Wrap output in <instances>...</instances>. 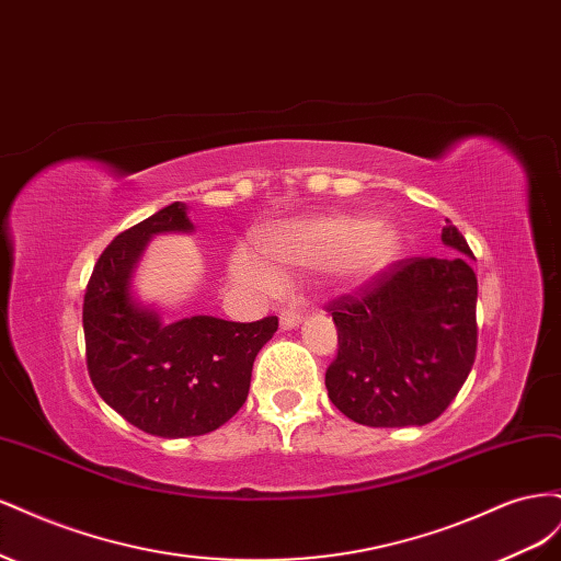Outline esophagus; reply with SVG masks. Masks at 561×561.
<instances>
[{"mask_svg":"<svg viewBox=\"0 0 561 561\" xmlns=\"http://www.w3.org/2000/svg\"><path fill=\"white\" fill-rule=\"evenodd\" d=\"M301 325V313L297 309H285L280 313V328L283 330H295Z\"/></svg>","mask_w":561,"mask_h":561,"instance_id":"esophagus-1","label":"esophagus"}]
</instances>
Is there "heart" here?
Masks as SVG:
<instances>
[{
	"label": "heart",
	"instance_id": "heart-1",
	"mask_svg": "<svg viewBox=\"0 0 561 561\" xmlns=\"http://www.w3.org/2000/svg\"><path fill=\"white\" fill-rule=\"evenodd\" d=\"M398 229L388 219L367 215H330L283 225L264 236L262 260L252 252H236L233 276L260 290H278V276L301 271L336 268L346 278L377 274L396 257Z\"/></svg>",
	"mask_w": 561,
	"mask_h": 561
}]
</instances>
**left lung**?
I'll list each match as a JSON object with an SVG mask.
<instances>
[{
	"label": "left lung",
	"instance_id": "obj_1",
	"mask_svg": "<svg viewBox=\"0 0 561 561\" xmlns=\"http://www.w3.org/2000/svg\"><path fill=\"white\" fill-rule=\"evenodd\" d=\"M443 243L458 254L402 260L328 307L339 351L325 386L351 421L371 428L426 426L466 383L478 351V276L449 219Z\"/></svg>",
	"mask_w": 561,
	"mask_h": 561
}]
</instances>
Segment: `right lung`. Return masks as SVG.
<instances>
[{"label":"right lung","mask_w":561,"mask_h":561,"mask_svg":"<svg viewBox=\"0 0 561 561\" xmlns=\"http://www.w3.org/2000/svg\"><path fill=\"white\" fill-rule=\"evenodd\" d=\"M182 201L118 233L100 254L83 297L89 375L116 414L159 437L206 435L241 410L252 363L278 318L231 322L192 316L165 322L133 290L135 271L159 233H192Z\"/></svg>","instance_id":"add662e5"}]
</instances>
